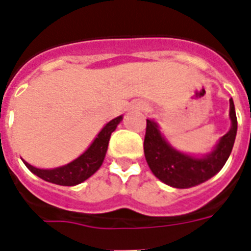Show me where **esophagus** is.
I'll return each instance as SVG.
<instances>
[{
    "label": "esophagus",
    "instance_id": "34e87169",
    "mask_svg": "<svg viewBox=\"0 0 251 251\" xmlns=\"http://www.w3.org/2000/svg\"><path fill=\"white\" fill-rule=\"evenodd\" d=\"M145 104H139V108H141V109H143V108H145Z\"/></svg>",
    "mask_w": 251,
    "mask_h": 251
}]
</instances>
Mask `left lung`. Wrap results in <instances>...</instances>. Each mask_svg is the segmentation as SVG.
<instances>
[{
  "mask_svg": "<svg viewBox=\"0 0 251 251\" xmlns=\"http://www.w3.org/2000/svg\"><path fill=\"white\" fill-rule=\"evenodd\" d=\"M229 115L230 130L219 139L212 152L202 157L190 156L175 150L162 136L158 124L147 119L143 150L152 174L163 183L176 188L194 187L215 176L229 158L238 130L232 99H230Z\"/></svg>",
  "mask_w": 251,
  "mask_h": 251,
  "instance_id": "1",
  "label": "left lung"
}]
</instances>
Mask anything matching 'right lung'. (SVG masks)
Segmentation results:
<instances>
[{
    "instance_id": "obj_1",
    "label": "right lung",
    "mask_w": 251,
    "mask_h": 251,
    "mask_svg": "<svg viewBox=\"0 0 251 251\" xmlns=\"http://www.w3.org/2000/svg\"><path fill=\"white\" fill-rule=\"evenodd\" d=\"M123 119L122 115L117 118L112 119L105 124L103 129L95 137L92 145L88 147V150L74 159L73 162L68 163L61 167L51 168V170H44V168H37L31 166L26 161H24L26 167L36 175L40 178L45 179L48 182L55 183L60 186H75L84 182L85 179L97 172L100 168L101 163L105 157L106 150H108V143H109L110 134L115 130L117 126L121 123Z\"/></svg>"
}]
</instances>
